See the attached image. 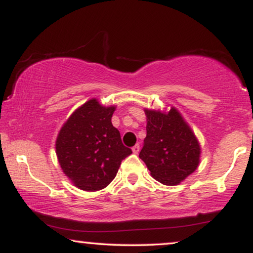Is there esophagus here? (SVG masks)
Returning a JSON list of instances; mask_svg holds the SVG:
<instances>
[{
	"instance_id": "esophagus-1",
	"label": "esophagus",
	"mask_w": 253,
	"mask_h": 253,
	"mask_svg": "<svg viewBox=\"0 0 253 253\" xmlns=\"http://www.w3.org/2000/svg\"><path fill=\"white\" fill-rule=\"evenodd\" d=\"M139 150H140V146H139V144H136L134 145V146L132 147V152L134 154H137L138 152H139Z\"/></svg>"
}]
</instances>
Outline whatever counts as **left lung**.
Returning a JSON list of instances; mask_svg holds the SVG:
<instances>
[{
    "label": "left lung",
    "instance_id": "1",
    "mask_svg": "<svg viewBox=\"0 0 253 253\" xmlns=\"http://www.w3.org/2000/svg\"><path fill=\"white\" fill-rule=\"evenodd\" d=\"M145 114L146 138L139 158L157 181L177 185L198 167V140L174 107L168 113L145 109Z\"/></svg>",
    "mask_w": 253,
    "mask_h": 253
}]
</instances>
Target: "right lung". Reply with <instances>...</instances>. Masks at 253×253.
I'll use <instances>...</instances> for the list:
<instances>
[{"label":"right lung","instance_id":"obj_1","mask_svg":"<svg viewBox=\"0 0 253 253\" xmlns=\"http://www.w3.org/2000/svg\"><path fill=\"white\" fill-rule=\"evenodd\" d=\"M115 106L103 107L96 99L76 109L56 139L62 170L77 188L98 191L115 178L121 162L132 153L113 126Z\"/></svg>","mask_w":253,"mask_h":253}]
</instances>
